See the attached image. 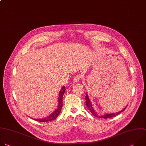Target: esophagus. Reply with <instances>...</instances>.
I'll list each match as a JSON object with an SVG mask.
<instances>
[{
    "mask_svg": "<svg viewBox=\"0 0 146 146\" xmlns=\"http://www.w3.org/2000/svg\"><path fill=\"white\" fill-rule=\"evenodd\" d=\"M82 76L80 75H77L76 76H74V79H73V82H78L79 81H80V80L81 79Z\"/></svg>",
    "mask_w": 146,
    "mask_h": 146,
    "instance_id": "obj_1",
    "label": "esophagus"
}]
</instances>
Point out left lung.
<instances>
[{
	"label": "left lung",
	"instance_id": "obj_1",
	"mask_svg": "<svg viewBox=\"0 0 146 146\" xmlns=\"http://www.w3.org/2000/svg\"><path fill=\"white\" fill-rule=\"evenodd\" d=\"M85 100H86V104L87 106V108H89V110L91 111V113L94 115H95L96 117H100V118H103V119H108V118H111V117H115V116L119 114H120V113H121L122 111H123L127 108V106L122 110V111H120L119 112H117L116 113H112V114H106L105 115H98L96 112V111L94 110L93 106H92V105L90 102V101L89 100V98L88 97V96H87V94H86V97H85Z\"/></svg>",
	"mask_w": 146,
	"mask_h": 146
}]
</instances>
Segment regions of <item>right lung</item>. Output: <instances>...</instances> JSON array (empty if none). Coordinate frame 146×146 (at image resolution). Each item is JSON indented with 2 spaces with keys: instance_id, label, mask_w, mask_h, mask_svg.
Here are the masks:
<instances>
[{
  "instance_id": "right-lung-1",
  "label": "right lung",
  "mask_w": 146,
  "mask_h": 146,
  "mask_svg": "<svg viewBox=\"0 0 146 146\" xmlns=\"http://www.w3.org/2000/svg\"><path fill=\"white\" fill-rule=\"evenodd\" d=\"M66 90V87L64 86L62 90H60V93H59V105H58L57 108L55 110V111H54L50 115H49V116H48L47 117H45L44 119H34L35 120L37 121H39V122H48V121H52L54 119H56L57 116L59 115V114H60V112L61 111V109L62 108V106H63V94L65 92Z\"/></svg>"
}]
</instances>
